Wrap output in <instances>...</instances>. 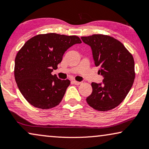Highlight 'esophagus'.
<instances>
[{
  "mask_svg": "<svg viewBox=\"0 0 149 149\" xmlns=\"http://www.w3.org/2000/svg\"><path fill=\"white\" fill-rule=\"evenodd\" d=\"M72 82H73V83L74 84H76V85H79V84H81L80 82H78V81H76V80H73Z\"/></svg>",
  "mask_w": 149,
  "mask_h": 149,
  "instance_id": "obj_1",
  "label": "esophagus"
}]
</instances>
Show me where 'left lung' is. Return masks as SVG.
<instances>
[{"label":"left lung","mask_w":149,"mask_h":149,"mask_svg":"<svg viewBox=\"0 0 149 149\" xmlns=\"http://www.w3.org/2000/svg\"><path fill=\"white\" fill-rule=\"evenodd\" d=\"M81 39L91 47L94 63L104 78L102 84L92 82L93 91L86 102L97 111L111 110L125 99L133 86L135 73L132 54L110 36L93 34Z\"/></svg>","instance_id":"left-lung-1"}]
</instances>
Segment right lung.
I'll list each match as a JSON object with an SVG mask.
<instances>
[{
    "label": "right lung",
    "instance_id": "add662e5",
    "mask_svg": "<svg viewBox=\"0 0 149 149\" xmlns=\"http://www.w3.org/2000/svg\"><path fill=\"white\" fill-rule=\"evenodd\" d=\"M82 41L77 36L56 33L35 36L17 53L14 77L20 93L28 102L38 109H48L60 104L69 80L53 76L65 52Z\"/></svg>",
    "mask_w": 149,
    "mask_h": 149
}]
</instances>
